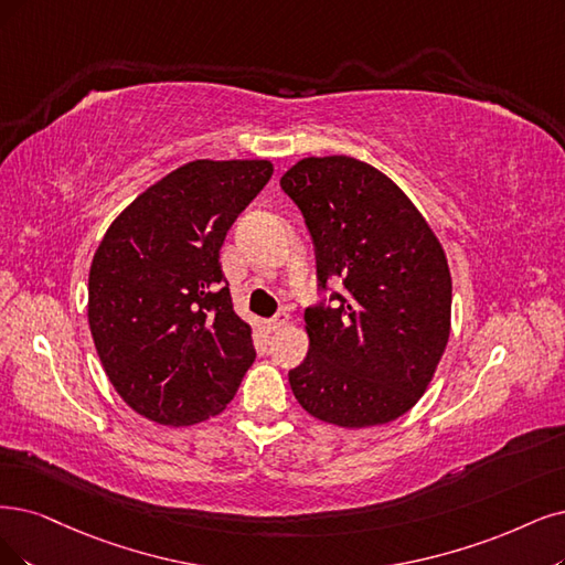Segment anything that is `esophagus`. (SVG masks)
<instances>
[{
	"label": "esophagus",
	"mask_w": 565,
	"mask_h": 565,
	"mask_svg": "<svg viewBox=\"0 0 565 565\" xmlns=\"http://www.w3.org/2000/svg\"><path fill=\"white\" fill-rule=\"evenodd\" d=\"M284 326H288V315L286 311H279L277 317H271L269 321H267V328L271 330V332H277V330H281Z\"/></svg>",
	"instance_id": "obj_1"
}]
</instances>
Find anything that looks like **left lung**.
Listing matches in <instances>:
<instances>
[{
    "instance_id": "8db88e82",
    "label": "left lung",
    "mask_w": 565,
    "mask_h": 565,
    "mask_svg": "<svg viewBox=\"0 0 565 565\" xmlns=\"http://www.w3.org/2000/svg\"><path fill=\"white\" fill-rule=\"evenodd\" d=\"M315 242L319 288L307 359L288 372L302 409L342 428L380 426L428 388L451 326V275L430 225L372 164L305 158L281 177Z\"/></svg>"
}]
</instances>
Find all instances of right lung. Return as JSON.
I'll return each instance as SVG.
<instances>
[{
	"mask_svg": "<svg viewBox=\"0 0 565 565\" xmlns=\"http://www.w3.org/2000/svg\"><path fill=\"white\" fill-rule=\"evenodd\" d=\"M269 160H193L109 225L88 277V323L120 398L191 426L235 398L256 361L221 269L227 230L271 177Z\"/></svg>",
	"mask_w": 565,
	"mask_h": 565,
	"instance_id": "right-lung-1",
	"label": "right lung"
}]
</instances>
